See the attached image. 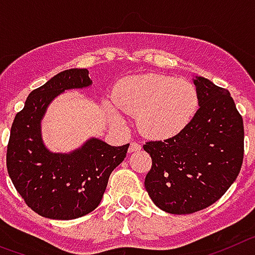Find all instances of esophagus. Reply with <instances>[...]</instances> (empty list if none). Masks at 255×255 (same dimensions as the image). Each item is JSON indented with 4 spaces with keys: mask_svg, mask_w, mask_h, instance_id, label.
<instances>
[{
    "mask_svg": "<svg viewBox=\"0 0 255 255\" xmlns=\"http://www.w3.org/2000/svg\"><path fill=\"white\" fill-rule=\"evenodd\" d=\"M138 150H141V145L138 142H130L129 145V152H133V151H138Z\"/></svg>",
    "mask_w": 255,
    "mask_h": 255,
    "instance_id": "obj_1",
    "label": "esophagus"
}]
</instances>
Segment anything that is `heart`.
<instances>
[{"label":"heart","instance_id":"obj_1","mask_svg":"<svg viewBox=\"0 0 255 255\" xmlns=\"http://www.w3.org/2000/svg\"><path fill=\"white\" fill-rule=\"evenodd\" d=\"M115 103L106 104L115 122H122L121 110L137 115V125L150 138H168L191 123L199 110L196 86L185 78L145 74L126 78L115 90Z\"/></svg>","mask_w":255,"mask_h":255}]
</instances>
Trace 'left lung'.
<instances>
[{
    "instance_id": "1",
    "label": "left lung",
    "mask_w": 255,
    "mask_h": 255,
    "mask_svg": "<svg viewBox=\"0 0 255 255\" xmlns=\"http://www.w3.org/2000/svg\"><path fill=\"white\" fill-rule=\"evenodd\" d=\"M194 83L200 108L187 127L163 141H147L152 164L145 189L161 210L191 214L214 204L240 173L244 125L226 88L203 77Z\"/></svg>"
}]
</instances>
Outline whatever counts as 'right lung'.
<instances>
[{
  "label": "right lung",
  "mask_w": 255,
  "mask_h": 255,
  "mask_svg": "<svg viewBox=\"0 0 255 255\" xmlns=\"http://www.w3.org/2000/svg\"><path fill=\"white\" fill-rule=\"evenodd\" d=\"M92 83L87 69L64 70L29 94L11 126L6 165L15 189L35 213L74 220L100 204L110 173L125 160L129 143L110 146L91 138L72 154L50 152L41 140V119L63 91Z\"/></svg>",
  "instance_id": "obj_1"
}]
</instances>
